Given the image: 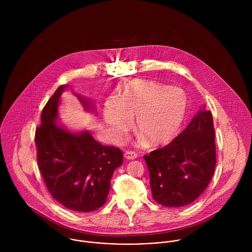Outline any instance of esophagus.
I'll return each instance as SVG.
<instances>
[{
    "label": "esophagus",
    "instance_id": "esophagus-1",
    "mask_svg": "<svg viewBox=\"0 0 252 252\" xmlns=\"http://www.w3.org/2000/svg\"><path fill=\"white\" fill-rule=\"evenodd\" d=\"M124 156L128 160H133V159H136L138 157V154L134 150H126L125 153H124Z\"/></svg>",
    "mask_w": 252,
    "mask_h": 252
}]
</instances>
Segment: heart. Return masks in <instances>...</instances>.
<instances>
[{
    "label": "heart",
    "instance_id": "1",
    "mask_svg": "<svg viewBox=\"0 0 252 252\" xmlns=\"http://www.w3.org/2000/svg\"><path fill=\"white\" fill-rule=\"evenodd\" d=\"M187 109V97L177 87L136 78L127 82L120 100L108 99L105 119L121 138L136 117V131L150 146H163L177 137Z\"/></svg>",
    "mask_w": 252,
    "mask_h": 252
}]
</instances>
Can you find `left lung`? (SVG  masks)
Instances as JSON below:
<instances>
[{
  "label": "left lung",
  "instance_id": "1",
  "mask_svg": "<svg viewBox=\"0 0 252 252\" xmlns=\"http://www.w3.org/2000/svg\"><path fill=\"white\" fill-rule=\"evenodd\" d=\"M215 139L212 112L202 109L172 143L144 155L155 202L180 208L201 196L216 170Z\"/></svg>",
  "mask_w": 252,
  "mask_h": 252
}]
</instances>
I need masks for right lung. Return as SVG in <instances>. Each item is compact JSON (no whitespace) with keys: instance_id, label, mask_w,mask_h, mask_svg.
I'll return each instance as SVG.
<instances>
[{"instance_id":"right-lung-1","label":"right lung","mask_w":252,"mask_h":252,"mask_svg":"<svg viewBox=\"0 0 252 252\" xmlns=\"http://www.w3.org/2000/svg\"><path fill=\"white\" fill-rule=\"evenodd\" d=\"M65 87L59 86L42 108L41 124L35 134L37 166L57 202L74 212H93L106 203L111 177L122 165L123 153L118 147L98 143L89 133L72 134L55 124ZM79 100L89 108L88 101Z\"/></svg>"}]
</instances>
